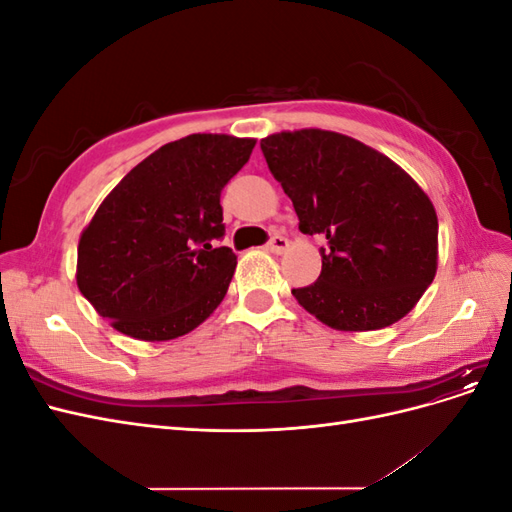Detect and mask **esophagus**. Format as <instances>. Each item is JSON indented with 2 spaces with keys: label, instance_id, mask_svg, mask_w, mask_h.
<instances>
[{
  "label": "esophagus",
  "instance_id": "esophagus-1",
  "mask_svg": "<svg viewBox=\"0 0 512 512\" xmlns=\"http://www.w3.org/2000/svg\"><path fill=\"white\" fill-rule=\"evenodd\" d=\"M286 247H288V239L282 237V235H273L267 243V250L273 252V254H282Z\"/></svg>",
  "mask_w": 512,
  "mask_h": 512
}]
</instances>
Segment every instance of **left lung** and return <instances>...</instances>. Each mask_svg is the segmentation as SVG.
I'll list each match as a JSON object with an SVG mask.
<instances>
[{"label": "left lung", "mask_w": 512, "mask_h": 512, "mask_svg": "<svg viewBox=\"0 0 512 512\" xmlns=\"http://www.w3.org/2000/svg\"><path fill=\"white\" fill-rule=\"evenodd\" d=\"M305 235L327 237L318 280L292 288L337 331H376L404 318L436 277L438 218L427 194L393 160L327 130L260 141Z\"/></svg>", "instance_id": "1"}]
</instances>
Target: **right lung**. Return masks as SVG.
Returning <instances> with one entry per match:
<instances>
[{
	"label": "right lung",
	"instance_id": "1",
	"mask_svg": "<svg viewBox=\"0 0 512 512\" xmlns=\"http://www.w3.org/2000/svg\"><path fill=\"white\" fill-rule=\"evenodd\" d=\"M254 145L190 134L153 151L104 198L79 241L76 284L117 331L166 342L222 303L237 256L218 247L220 196Z\"/></svg>",
	"mask_w": 512,
	"mask_h": 512
}]
</instances>
